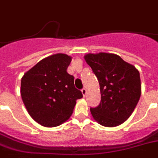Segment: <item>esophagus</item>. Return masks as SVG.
Wrapping results in <instances>:
<instances>
[{"mask_svg":"<svg viewBox=\"0 0 158 158\" xmlns=\"http://www.w3.org/2000/svg\"><path fill=\"white\" fill-rule=\"evenodd\" d=\"M81 92H82L83 96H85V94H86V93H87V89L84 88L82 90H81Z\"/></svg>","mask_w":158,"mask_h":158,"instance_id":"obj_1","label":"esophagus"}]
</instances>
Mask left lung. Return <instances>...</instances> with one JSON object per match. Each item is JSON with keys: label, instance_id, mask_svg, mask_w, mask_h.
<instances>
[{"label": "left lung", "instance_id": "8db88e82", "mask_svg": "<svg viewBox=\"0 0 158 158\" xmlns=\"http://www.w3.org/2000/svg\"><path fill=\"white\" fill-rule=\"evenodd\" d=\"M100 84L101 101L90 108L94 121L106 127L120 126L131 116L141 94L140 73L134 65L114 53L85 55Z\"/></svg>", "mask_w": 158, "mask_h": 158}]
</instances>
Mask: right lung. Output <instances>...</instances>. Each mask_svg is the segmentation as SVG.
Returning a JSON list of instances; mask_svg holds the SVG:
<instances>
[{
    "label": "right lung",
    "mask_w": 158,
    "mask_h": 158,
    "mask_svg": "<svg viewBox=\"0 0 158 158\" xmlns=\"http://www.w3.org/2000/svg\"><path fill=\"white\" fill-rule=\"evenodd\" d=\"M72 57L56 53L43 58L24 73L21 95L27 110L41 126L53 127L68 121L76 100L83 97L67 72Z\"/></svg>",
    "instance_id": "right-lung-1"
}]
</instances>
